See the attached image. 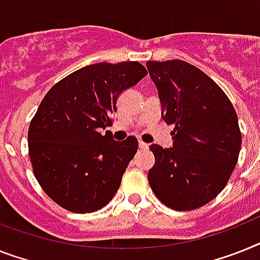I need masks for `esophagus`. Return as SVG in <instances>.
I'll list each match as a JSON object with an SVG mask.
<instances>
[{
    "label": "esophagus",
    "mask_w": 260,
    "mask_h": 260,
    "mask_svg": "<svg viewBox=\"0 0 260 260\" xmlns=\"http://www.w3.org/2000/svg\"><path fill=\"white\" fill-rule=\"evenodd\" d=\"M139 147H141L142 150H146V149H149V145L145 142H142V141H139Z\"/></svg>",
    "instance_id": "34e87169"
}]
</instances>
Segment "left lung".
Listing matches in <instances>:
<instances>
[{"instance_id":"8db88e82","label":"left lung","mask_w":260,"mask_h":260,"mask_svg":"<svg viewBox=\"0 0 260 260\" xmlns=\"http://www.w3.org/2000/svg\"><path fill=\"white\" fill-rule=\"evenodd\" d=\"M162 118L173 123V147L151 145L155 164L149 183L155 197L178 211L209 203L230 179L242 134L230 100L202 70L179 59L147 61Z\"/></svg>"}]
</instances>
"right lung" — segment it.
Here are the masks:
<instances>
[{
  "label": "right lung",
  "instance_id": "obj_1",
  "mask_svg": "<svg viewBox=\"0 0 260 260\" xmlns=\"http://www.w3.org/2000/svg\"><path fill=\"white\" fill-rule=\"evenodd\" d=\"M139 62H100L55 83L44 96L27 133L34 175L63 209L94 212L110 202L138 150L135 137L118 142L110 114L117 100L146 77Z\"/></svg>",
  "mask_w": 260,
  "mask_h": 260
}]
</instances>
